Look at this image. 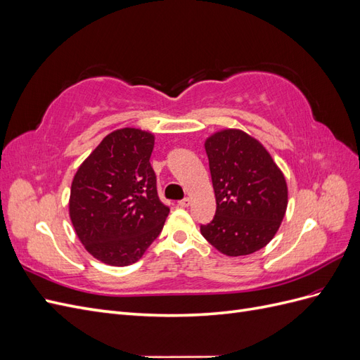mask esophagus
Instances as JSON below:
<instances>
[{
    "instance_id": "obj_1",
    "label": "esophagus",
    "mask_w": 360,
    "mask_h": 360,
    "mask_svg": "<svg viewBox=\"0 0 360 360\" xmlns=\"http://www.w3.org/2000/svg\"><path fill=\"white\" fill-rule=\"evenodd\" d=\"M179 205H180V207H189V205H191V198L186 197V198L180 200V201H179Z\"/></svg>"
}]
</instances>
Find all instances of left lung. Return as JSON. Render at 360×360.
<instances>
[{
    "label": "left lung",
    "mask_w": 360,
    "mask_h": 360,
    "mask_svg": "<svg viewBox=\"0 0 360 360\" xmlns=\"http://www.w3.org/2000/svg\"><path fill=\"white\" fill-rule=\"evenodd\" d=\"M216 197L213 221L201 234L228 257L264 248L284 219L288 189L269 151L238 129H225L205 141Z\"/></svg>",
    "instance_id": "left-lung-1"
}]
</instances>
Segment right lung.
I'll return each instance as SVG.
<instances>
[{"mask_svg": "<svg viewBox=\"0 0 360 360\" xmlns=\"http://www.w3.org/2000/svg\"><path fill=\"white\" fill-rule=\"evenodd\" d=\"M153 134L124 127L102 139L76 171L69 214L76 236L105 264L129 266L156 240L169 213L150 165Z\"/></svg>", "mask_w": 360, "mask_h": 360, "instance_id": "obj_1", "label": "right lung"}]
</instances>
